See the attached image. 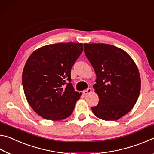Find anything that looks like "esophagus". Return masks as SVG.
Wrapping results in <instances>:
<instances>
[{
	"label": "esophagus",
	"instance_id": "34e87169",
	"mask_svg": "<svg viewBox=\"0 0 154 154\" xmlns=\"http://www.w3.org/2000/svg\"><path fill=\"white\" fill-rule=\"evenodd\" d=\"M91 92V88H88V89L83 91L82 93H83V94H84L85 95H86L89 94Z\"/></svg>",
	"mask_w": 154,
	"mask_h": 154
}]
</instances>
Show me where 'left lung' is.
<instances>
[{"instance_id": "1", "label": "left lung", "mask_w": 154, "mask_h": 154, "mask_svg": "<svg viewBox=\"0 0 154 154\" xmlns=\"http://www.w3.org/2000/svg\"><path fill=\"white\" fill-rule=\"evenodd\" d=\"M84 51L97 79L94 85L99 103L91 108L100 119L115 121L129 112L139 96L140 77L127 52L105 44H85Z\"/></svg>"}]
</instances>
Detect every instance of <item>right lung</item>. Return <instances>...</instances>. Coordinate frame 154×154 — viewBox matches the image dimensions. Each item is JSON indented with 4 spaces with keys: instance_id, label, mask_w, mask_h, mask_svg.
<instances>
[{
    "instance_id": "add662e5",
    "label": "right lung",
    "mask_w": 154,
    "mask_h": 154,
    "mask_svg": "<svg viewBox=\"0 0 154 154\" xmlns=\"http://www.w3.org/2000/svg\"><path fill=\"white\" fill-rule=\"evenodd\" d=\"M83 50L79 43L46 45L31 54L22 81L25 96L34 111L45 119H64L73 112L81 93L71 83V69Z\"/></svg>"
}]
</instances>
